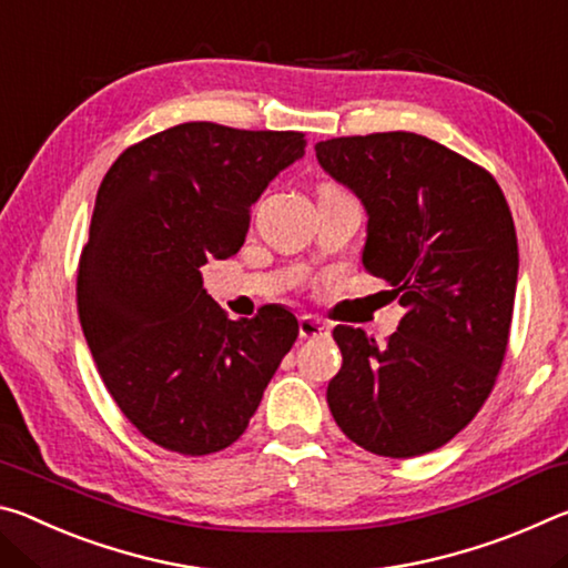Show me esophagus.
Wrapping results in <instances>:
<instances>
[{"label": "esophagus", "instance_id": "obj_1", "mask_svg": "<svg viewBox=\"0 0 568 568\" xmlns=\"http://www.w3.org/2000/svg\"><path fill=\"white\" fill-rule=\"evenodd\" d=\"M297 333H301V338H325V335L331 333V328L318 318L303 315V318L297 321Z\"/></svg>", "mask_w": 568, "mask_h": 568}]
</instances>
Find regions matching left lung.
Masks as SVG:
<instances>
[{
    "mask_svg": "<svg viewBox=\"0 0 568 568\" xmlns=\"http://www.w3.org/2000/svg\"><path fill=\"white\" fill-rule=\"evenodd\" d=\"M315 158L363 203V267L406 307L386 345L333 331L343 365L331 413L371 454H428L468 426L501 371L518 277L511 210L484 168L416 132L333 138Z\"/></svg>",
    "mask_w": 568,
    "mask_h": 568,
    "instance_id": "left-lung-1",
    "label": "left lung"
}]
</instances>
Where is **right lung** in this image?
<instances>
[{
  "mask_svg": "<svg viewBox=\"0 0 568 568\" xmlns=\"http://www.w3.org/2000/svg\"><path fill=\"white\" fill-rule=\"evenodd\" d=\"M303 155V132L185 122L128 148L104 175L77 311L110 396L152 444L185 456L235 444L293 348L291 311L230 321L200 267L243 247L250 207Z\"/></svg>",
  "mask_w": 568,
  "mask_h": 568,
  "instance_id": "right-lung-1",
  "label": "right lung"
}]
</instances>
